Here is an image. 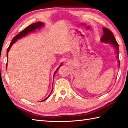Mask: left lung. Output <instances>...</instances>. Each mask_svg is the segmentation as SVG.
<instances>
[{
  "label": "left lung",
  "instance_id": "obj_1",
  "mask_svg": "<svg viewBox=\"0 0 128 128\" xmlns=\"http://www.w3.org/2000/svg\"><path fill=\"white\" fill-rule=\"evenodd\" d=\"M103 34L100 38V41L103 43H110L112 46V47L114 49L116 53V59L118 60V66L119 68L120 66V62L119 59V45L117 42L114 36L112 33V32L110 31L107 28H103Z\"/></svg>",
  "mask_w": 128,
  "mask_h": 128
}]
</instances>
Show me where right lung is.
<instances>
[{
  "label": "right lung",
  "mask_w": 128,
  "mask_h": 128,
  "mask_svg": "<svg viewBox=\"0 0 128 128\" xmlns=\"http://www.w3.org/2000/svg\"><path fill=\"white\" fill-rule=\"evenodd\" d=\"M44 25V22H40V21H38V22H36V23H34L31 24V25H29L28 27H27V28H25V30H22L21 32H20V33H19L16 36H15L13 38L12 42H11L9 46V47H8V50H7V52H6V56H7V58H8V53H9V52L10 50L11 47H12V44H14V43H15L16 42L18 41V39H20L22 37H25L26 36H27V34H28L29 33H31V32H34L36 30H38V29H40L42 27H43V26ZM7 66L8 64H6V68H7ZM62 66V64L61 63L60 65L59 66V67L57 68V69L56 70V72H54V75H53V79H54V76H55L56 74V73L57 71H58V70L59 69V68L61 66ZM53 91V88H52V91L50 92V94H49V96L46 98H45L44 100H42V101H44V100H46L47 99H48V98L50 97V94H51V92H52Z\"/></svg>",
  "instance_id": "1"
}]
</instances>
